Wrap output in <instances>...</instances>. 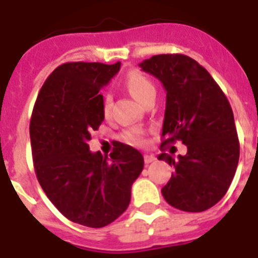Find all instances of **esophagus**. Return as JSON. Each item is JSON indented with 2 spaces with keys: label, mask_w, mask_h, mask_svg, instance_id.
Masks as SVG:
<instances>
[{
  "label": "esophagus",
  "mask_w": 258,
  "mask_h": 258,
  "mask_svg": "<svg viewBox=\"0 0 258 258\" xmlns=\"http://www.w3.org/2000/svg\"><path fill=\"white\" fill-rule=\"evenodd\" d=\"M145 163L146 164H150V163H152V161H155L156 160V157L154 156V155H145Z\"/></svg>",
  "instance_id": "1"
}]
</instances>
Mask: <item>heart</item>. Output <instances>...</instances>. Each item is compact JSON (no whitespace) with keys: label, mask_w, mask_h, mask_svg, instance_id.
Wrapping results in <instances>:
<instances>
[{"label":"heart","mask_w":258,"mask_h":258,"mask_svg":"<svg viewBox=\"0 0 258 258\" xmlns=\"http://www.w3.org/2000/svg\"><path fill=\"white\" fill-rule=\"evenodd\" d=\"M124 85L127 89V92L131 93L137 101L141 102V103L145 101L146 97H149L150 94H154L155 93V86L151 83V80L138 70H132L127 72L124 79ZM109 108H111V97L106 95L103 99L104 115L109 112ZM122 138L126 142L134 143V145H142L145 142L143 132L137 129V127H132V129L125 131L124 134H122Z\"/></svg>","instance_id":"obj_1"}]
</instances>
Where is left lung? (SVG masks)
<instances>
[{"label":"left lung","instance_id":"obj_1","mask_svg":"<svg viewBox=\"0 0 258 258\" xmlns=\"http://www.w3.org/2000/svg\"><path fill=\"white\" fill-rule=\"evenodd\" d=\"M166 92L161 147L175 141L187 146L178 159L160 154L174 166L161 188L164 199L184 212H203L229 190L239 161V140L231 106L206 68L183 54H160L140 63Z\"/></svg>","mask_w":258,"mask_h":258}]
</instances>
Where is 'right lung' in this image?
<instances>
[{"label":"right lung","mask_w":258,"mask_h":258,"mask_svg":"<svg viewBox=\"0 0 258 258\" xmlns=\"http://www.w3.org/2000/svg\"><path fill=\"white\" fill-rule=\"evenodd\" d=\"M120 64L56 67L38 93L29 124L35 172L46 197L68 220L94 229L126 211L145 164L142 154L124 143L109 157L89 150L90 134L104 120L101 89Z\"/></svg>","instance_id":"right-lung-1"}]
</instances>
